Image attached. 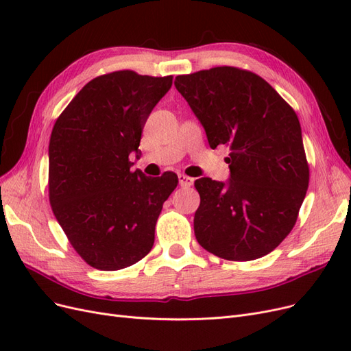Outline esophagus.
I'll use <instances>...</instances> for the list:
<instances>
[{
  "label": "esophagus",
  "instance_id": "obj_1",
  "mask_svg": "<svg viewBox=\"0 0 351 351\" xmlns=\"http://www.w3.org/2000/svg\"><path fill=\"white\" fill-rule=\"evenodd\" d=\"M178 183H180V186H182V187L187 189V187H190V186L193 184V178L186 176V174H178Z\"/></svg>",
  "mask_w": 351,
  "mask_h": 351
}]
</instances>
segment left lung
Listing matches in <instances>:
<instances>
[{
  "mask_svg": "<svg viewBox=\"0 0 351 351\" xmlns=\"http://www.w3.org/2000/svg\"><path fill=\"white\" fill-rule=\"evenodd\" d=\"M204 125L209 146L230 147L228 182H195L200 205L195 236L227 261L272 252L293 230L309 186V165L294 110L247 70L214 67L176 77Z\"/></svg>",
  "mask_w": 351,
  "mask_h": 351,
  "instance_id": "1",
  "label": "left lung"
}]
</instances>
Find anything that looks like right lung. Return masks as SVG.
I'll return each instance as SVG.
<instances>
[{
  "instance_id": "right-lung-1",
  "label": "right lung",
  "mask_w": 351,
  "mask_h": 351,
  "mask_svg": "<svg viewBox=\"0 0 351 351\" xmlns=\"http://www.w3.org/2000/svg\"><path fill=\"white\" fill-rule=\"evenodd\" d=\"M173 76L121 70L95 77L57 119L49 139V204L80 258L117 271L151 252L156 219L177 174L132 171L130 154Z\"/></svg>"
}]
</instances>
